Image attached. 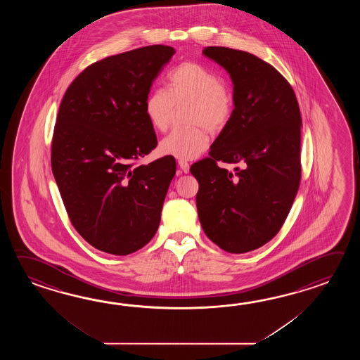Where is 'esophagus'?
<instances>
[{"instance_id": "obj_1", "label": "esophagus", "mask_w": 360, "mask_h": 360, "mask_svg": "<svg viewBox=\"0 0 360 360\" xmlns=\"http://www.w3.org/2000/svg\"><path fill=\"white\" fill-rule=\"evenodd\" d=\"M179 167L181 169L184 174H188L189 172V169H191V166H189V163L185 161H179Z\"/></svg>"}]
</instances>
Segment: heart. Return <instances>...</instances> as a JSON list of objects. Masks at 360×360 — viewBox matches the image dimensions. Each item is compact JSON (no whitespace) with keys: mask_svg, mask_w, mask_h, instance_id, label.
Wrapping results in <instances>:
<instances>
[{"mask_svg":"<svg viewBox=\"0 0 360 360\" xmlns=\"http://www.w3.org/2000/svg\"><path fill=\"white\" fill-rule=\"evenodd\" d=\"M189 104L188 129H176L163 139L160 150L180 161H191L205 153L210 144L207 129L220 131L229 123L234 99L229 87L212 69L195 61H185L167 76L166 90L149 92L144 103L146 118L154 130L169 127L175 108Z\"/></svg>","mask_w":360,"mask_h":360,"instance_id":"heart-1","label":"heart"}]
</instances>
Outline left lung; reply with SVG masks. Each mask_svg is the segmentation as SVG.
I'll list each match as a JSON object with an SVG mask.
<instances>
[{
  "label": "left lung",
  "mask_w": 360,
  "mask_h": 360,
  "mask_svg": "<svg viewBox=\"0 0 360 360\" xmlns=\"http://www.w3.org/2000/svg\"><path fill=\"white\" fill-rule=\"evenodd\" d=\"M203 55L229 73L234 109L210 157L191 166L199 221L224 251L250 252L276 237L299 191V103L288 81L260 58L220 46ZM220 160L244 167L233 174L217 166Z\"/></svg>",
  "instance_id": "left-lung-1"
}]
</instances>
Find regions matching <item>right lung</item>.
<instances>
[{
  "instance_id": "obj_1",
  "label": "right lung",
  "mask_w": 360,
  "mask_h": 360,
  "mask_svg": "<svg viewBox=\"0 0 360 360\" xmlns=\"http://www.w3.org/2000/svg\"><path fill=\"white\" fill-rule=\"evenodd\" d=\"M174 54L171 46L153 45L96 61L61 100L53 174L73 226L103 252H135L160 226L175 158L134 163L157 146L144 103Z\"/></svg>"
}]
</instances>
